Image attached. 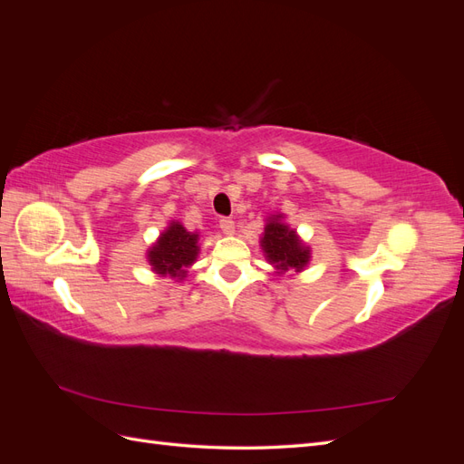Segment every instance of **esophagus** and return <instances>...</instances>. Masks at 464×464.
Returning <instances> with one entry per match:
<instances>
[{"mask_svg": "<svg viewBox=\"0 0 464 464\" xmlns=\"http://www.w3.org/2000/svg\"><path fill=\"white\" fill-rule=\"evenodd\" d=\"M218 227H220V230H222L224 234H227V236L234 234V220L228 218V217H222V218L218 220Z\"/></svg>", "mask_w": 464, "mask_h": 464, "instance_id": "34e87169", "label": "esophagus"}]
</instances>
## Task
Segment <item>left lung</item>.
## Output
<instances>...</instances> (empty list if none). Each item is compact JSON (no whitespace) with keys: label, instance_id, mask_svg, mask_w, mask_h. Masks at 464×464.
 Masks as SVG:
<instances>
[{"label":"left lung","instance_id":"obj_1","mask_svg":"<svg viewBox=\"0 0 464 464\" xmlns=\"http://www.w3.org/2000/svg\"><path fill=\"white\" fill-rule=\"evenodd\" d=\"M259 244L265 259L278 275L302 273L312 261V247L305 246L298 232L290 228L283 213L266 217Z\"/></svg>","mask_w":464,"mask_h":464}]
</instances>
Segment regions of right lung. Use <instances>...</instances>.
<instances>
[{"instance_id":"obj_1","label":"right lung","mask_w":464,"mask_h":464,"mask_svg":"<svg viewBox=\"0 0 464 464\" xmlns=\"http://www.w3.org/2000/svg\"><path fill=\"white\" fill-rule=\"evenodd\" d=\"M199 256V232H189L184 224L172 220L162 230L149 249L147 261L150 271L159 276L176 278L181 283L186 278L189 266L198 261Z\"/></svg>"}]
</instances>
